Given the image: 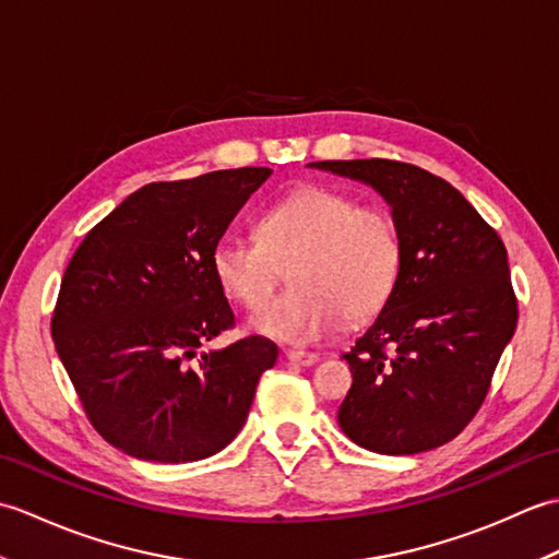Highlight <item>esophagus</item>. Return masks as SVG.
Returning a JSON list of instances; mask_svg holds the SVG:
<instances>
[{
  "label": "esophagus",
  "instance_id": "34e87169",
  "mask_svg": "<svg viewBox=\"0 0 559 559\" xmlns=\"http://www.w3.org/2000/svg\"><path fill=\"white\" fill-rule=\"evenodd\" d=\"M286 358L295 365H302V367H310L319 360L317 353H305V350H286Z\"/></svg>",
  "mask_w": 559,
  "mask_h": 559
}]
</instances>
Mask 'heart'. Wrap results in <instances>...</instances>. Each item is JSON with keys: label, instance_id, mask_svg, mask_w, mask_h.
Wrapping results in <instances>:
<instances>
[{"label": "heart", "instance_id": "b5f03b06", "mask_svg": "<svg viewBox=\"0 0 559 559\" xmlns=\"http://www.w3.org/2000/svg\"><path fill=\"white\" fill-rule=\"evenodd\" d=\"M401 233L386 206L360 204L331 187H305L259 218V237L228 235L213 249L221 288L259 310L292 271L294 286L254 317L286 343H310L343 319L360 324L389 302L401 273Z\"/></svg>", "mask_w": 559, "mask_h": 559}]
</instances>
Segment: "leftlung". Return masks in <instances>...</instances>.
I'll return each mask as SVG.
<instances>
[{"instance_id": "obj_1", "label": "left lung", "mask_w": 559, "mask_h": 559, "mask_svg": "<svg viewBox=\"0 0 559 559\" xmlns=\"http://www.w3.org/2000/svg\"><path fill=\"white\" fill-rule=\"evenodd\" d=\"M384 197L401 233L389 302L343 355L353 386L338 425L377 454L447 444L483 406L516 329L507 249L456 187L408 163L319 160Z\"/></svg>"}]
</instances>
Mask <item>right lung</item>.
Here are the masks:
<instances>
[{
  "mask_svg": "<svg viewBox=\"0 0 559 559\" xmlns=\"http://www.w3.org/2000/svg\"><path fill=\"white\" fill-rule=\"evenodd\" d=\"M269 168L151 182L71 257L52 338L91 425L124 454L158 463L213 456L242 430L276 343L247 336L201 353L235 314L213 249Z\"/></svg>",
  "mask_w": 559,
  "mask_h": 559,
  "instance_id": "right-lung-1",
  "label": "right lung"
}]
</instances>
